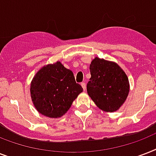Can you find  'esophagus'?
<instances>
[{
    "mask_svg": "<svg viewBox=\"0 0 156 156\" xmlns=\"http://www.w3.org/2000/svg\"><path fill=\"white\" fill-rule=\"evenodd\" d=\"M81 86L83 87V90H86V88H87V86H86V83H85V82H83V83H81Z\"/></svg>",
    "mask_w": 156,
    "mask_h": 156,
    "instance_id": "34e87169",
    "label": "esophagus"
}]
</instances>
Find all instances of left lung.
Instances as JSON below:
<instances>
[{
    "label": "left lung",
    "mask_w": 156,
    "mask_h": 156,
    "mask_svg": "<svg viewBox=\"0 0 156 156\" xmlns=\"http://www.w3.org/2000/svg\"><path fill=\"white\" fill-rule=\"evenodd\" d=\"M90 72L91 77L87 90L91 100L104 112L118 110L129 91L128 77L123 69L115 62L95 57Z\"/></svg>",
    "instance_id": "left-lung-1"
}]
</instances>
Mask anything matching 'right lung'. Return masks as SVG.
Listing matches in <instances>:
<instances>
[{
	"mask_svg": "<svg viewBox=\"0 0 156 156\" xmlns=\"http://www.w3.org/2000/svg\"><path fill=\"white\" fill-rule=\"evenodd\" d=\"M30 90L36 110L45 116L57 118L67 112L83 89L75 82L73 72L57 61L38 71Z\"/></svg>",
	"mask_w": 156,
	"mask_h": 156,
	"instance_id": "1",
	"label": "right lung"
}]
</instances>
